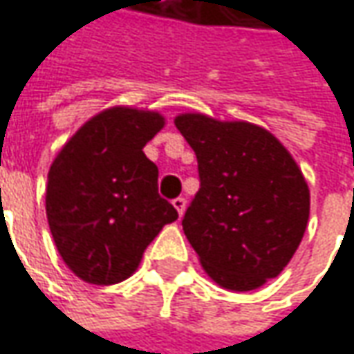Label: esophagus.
I'll use <instances>...</instances> for the list:
<instances>
[{
    "instance_id": "1",
    "label": "esophagus",
    "mask_w": 354,
    "mask_h": 354,
    "mask_svg": "<svg viewBox=\"0 0 354 354\" xmlns=\"http://www.w3.org/2000/svg\"><path fill=\"white\" fill-rule=\"evenodd\" d=\"M172 204H174V207L178 209V214H180V216H184V212H186V206H188L186 198H176V200H174Z\"/></svg>"
}]
</instances>
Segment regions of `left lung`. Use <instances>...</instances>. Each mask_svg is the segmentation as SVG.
<instances>
[{
	"label": "left lung",
	"instance_id": "1",
	"mask_svg": "<svg viewBox=\"0 0 354 354\" xmlns=\"http://www.w3.org/2000/svg\"><path fill=\"white\" fill-rule=\"evenodd\" d=\"M198 158L200 190L182 227L216 283L252 291L277 277L309 220V186L289 150L263 127L202 113L174 118Z\"/></svg>",
	"mask_w": 354,
	"mask_h": 354
}]
</instances>
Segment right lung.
Here are the masks:
<instances>
[{
  "label": "right lung",
  "instance_id": "add662e5",
  "mask_svg": "<svg viewBox=\"0 0 354 354\" xmlns=\"http://www.w3.org/2000/svg\"><path fill=\"white\" fill-rule=\"evenodd\" d=\"M166 124L156 111L111 106L88 118L59 150L45 209L57 252L93 285L129 279L150 241L178 220L158 196V168L142 148Z\"/></svg>",
  "mask_w": 354,
  "mask_h": 354
}]
</instances>
